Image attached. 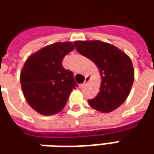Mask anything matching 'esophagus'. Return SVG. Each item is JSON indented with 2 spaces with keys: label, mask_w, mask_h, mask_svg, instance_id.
Returning a JSON list of instances; mask_svg holds the SVG:
<instances>
[{
  "label": "esophagus",
  "mask_w": 154,
  "mask_h": 154,
  "mask_svg": "<svg viewBox=\"0 0 154 154\" xmlns=\"http://www.w3.org/2000/svg\"><path fill=\"white\" fill-rule=\"evenodd\" d=\"M90 79H91V77H90L89 75H86V80H85V81H84V83H83V84L81 85V86H85L86 83H87V82H88V81L90 80Z\"/></svg>",
  "instance_id": "34e87169"
}]
</instances>
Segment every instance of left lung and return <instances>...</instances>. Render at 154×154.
<instances>
[{
    "label": "left lung",
    "instance_id": "1",
    "mask_svg": "<svg viewBox=\"0 0 154 154\" xmlns=\"http://www.w3.org/2000/svg\"><path fill=\"white\" fill-rule=\"evenodd\" d=\"M80 55L94 62L102 78L98 95L88 103L93 109L108 113L118 108L128 98L134 79L130 58L114 45L94 41H75Z\"/></svg>",
    "mask_w": 154,
    "mask_h": 154
}]
</instances>
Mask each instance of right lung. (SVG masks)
<instances>
[{
	"instance_id": "right-lung-1",
	"label": "right lung",
	"mask_w": 154,
	"mask_h": 154,
	"mask_svg": "<svg viewBox=\"0 0 154 154\" xmlns=\"http://www.w3.org/2000/svg\"><path fill=\"white\" fill-rule=\"evenodd\" d=\"M74 49L70 42L45 46L29 56L20 73L24 96L39 114L51 116L66 105L76 84L72 71L62 67L64 56Z\"/></svg>"
}]
</instances>
